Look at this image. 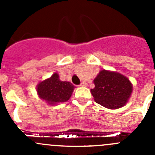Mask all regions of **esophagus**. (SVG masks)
<instances>
[{"instance_id": "obj_1", "label": "esophagus", "mask_w": 155, "mask_h": 155, "mask_svg": "<svg viewBox=\"0 0 155 155\" xmlns=\"http://www.w3.org/2000/svg\"><path fill=\"white\" fill-rule=\"evenodd\" d=\"M87 84L86 83V82H82L80 85V86L81 87H87Z\"/></svg>"}]
</instances>
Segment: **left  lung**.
<instances>
[{"mask_svg":"<svg viewBox=\"0 0 155 155\" xmlns=\"http://www.w3.org/2000/svg\"><path fill=\"white\" fill-rule=\"evenodd\" d=\"M94 88L91 89L94 101L109 109L124 107L133 92L130 79L118 72L102 70L94 79Z\"/></svg>","mask_w":155,"mask_h":155,"instance_id":"1","label":"left lung"}]
</instances>
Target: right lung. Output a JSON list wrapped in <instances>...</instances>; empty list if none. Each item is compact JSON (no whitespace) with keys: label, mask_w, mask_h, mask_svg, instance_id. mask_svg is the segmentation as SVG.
Segmentation results:
<instances>
[{"label":"right lung","mask_w":155,"mask_h":155,"mask_svg":"<svg viewBox=\"0 0 155 155\" xmlns=\"http://www.w3.org/2000/svg\"><path fill=\"white\" fill-rule=\"evenodd\" d=\"M74 85L70 82H63L59 79V75L54 73L51 77L41 81L37 85L39 97L51 106L67 102L71 97Z\"/></svg>","instance_id":"obj_1"}]
</instances>
